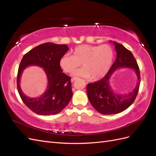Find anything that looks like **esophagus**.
Segmentation results:
<instances>
[{
	"instance_id": "esophagus-1",
	"label": "esophagus",
	"mask_w": 156,
	"mask_h": 156,
	"mask_svg": "<svg viewBox=\"0 0 156 156\" xmlns=\"http://www.w3.org/2000/svg\"><path fill=\"white\" fill-rule=\"evenodd\" d=\"M76 79H77V77H73V78H72V79H71V82L73 83V82H74Z\"/></svg>"
}]
</instances>
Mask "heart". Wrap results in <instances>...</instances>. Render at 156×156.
<instances>
[{
  "mask_svg": "<svg viewBox=\"0 0 156 156\" xmlns=\"http://www.w3.org/2000/svg\"><path fill=\"white\" fill-rule=\"evenodd\" d=\"M72 53V55H64L60 58V68L65 73H71L81 64L83 67L73 72V76L91 77L94 81L105 76L112 66L115 56L114 50L107 44L79 45Z\"/></svg>",
  "mask_w": 156,
  "mask_h": 156,
  "instance_id": "1",
  "label": "heart"
}]
</instances>
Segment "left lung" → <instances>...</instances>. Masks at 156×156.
Instances as JSON below:
<instances>
[{
  "label": "left lung",
  "mask_w": 156,
  "mask_h": 156,
  "mask_svg": "<svg viewBox=\"0 0 156 156\" xmlns=\"http://www.w3.org/2000/svg\"><path fill=\"white\" fill-rule=\"evenodd\" d=\"M113 42L116 51V59L105 76L100 81L87 84V95L93 107L101 114L113 115L127 109L133 103L139 92L140 75L137 62L131 52L116 41ZM131 68L136 72L138 82L136 87L127 94H119L112 90L110 78L118 69Z\"/></svg>",
  "instance_id": "8db88e82"
}]
</instances>
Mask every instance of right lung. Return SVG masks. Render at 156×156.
I'll list each match as a JSON object with an SVG mask.
<instances>
[{
    "instance_id": "right-lung-1",
    "label": "right lung",
    "mask_w": 156,
    "mask_h": 156,
    "mask_svg": "<svg viewBox=\"0 0 156 156\" xmlns=\"http://www.w3.org/2000/svg\"><path fill=\"white\" fill-rule=\"evenodd\" d=\"M69 50L65 44L45 43L33 48L26 53L18 69L17 86L23 103L37 115H56L67 106L73 96L71 77L60 68L59 60ZM29 65H37L44 68L48 80L46 91L38 98H29L22 92L20 79L22 71Z\"/></svg>"
}]
</instances>
